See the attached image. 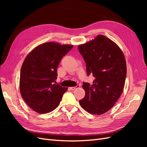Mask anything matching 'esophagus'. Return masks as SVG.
<instances>
[{
	"instance_id": "34e87169",
	"label": "esophagus",
	"mask_w": 147,
	"mask_h": 147,
	"mask_svg": "<svg viewBox=\"0 0 147 147\" xmlns=\"http://www.w3.org/2000/svg\"><path fill=\"white\" fill-rule=\"evenodd\" d=\"M80 86V84H77V85L76 86H74V87H70L69 88L71 90H75V89L77 88H79Z\"/></svg>"
}]
</instances>
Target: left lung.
Returning a JSON list of instances; mask_svg holds the SVG:
<instances>
[{
    "instance_id": "left-lung-1",
    "label": "left lung",
    "mask_w": 147,
    "mask_h": 147,
    "mask_svg": "<svg viewBox=\"0 0 147 147\" xmlns=\"http://www.w3.org/2000/svg\"><path fill=\"white\" fill-rule=\"evenodd\" d=\"M78 48L86 63L88 75L95 77L92 84L83 83L85 96L79 103L91 114H104L113 107L123 91L127 72L125 57L117 43L102 35Z\"/></svg>"
}]
</instances>
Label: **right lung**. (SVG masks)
<instances>
[{"label":"right lung","mask_w":147,"mask_h":147,"mask_svg":"<svg viewBox=\"0 0 147 147\" xmlns=\"http://www.w3.org/2000/svg\"><path fill=\"white\" fill-rule=\"evenodd\" d=\"M72 45L46 42L39 45L26 57L21 66L20 90L29 107L38 113L54 110L67 88L56 84L57 67Z\"/></svg>","instance_id":"add662e5"}]
</instances>
